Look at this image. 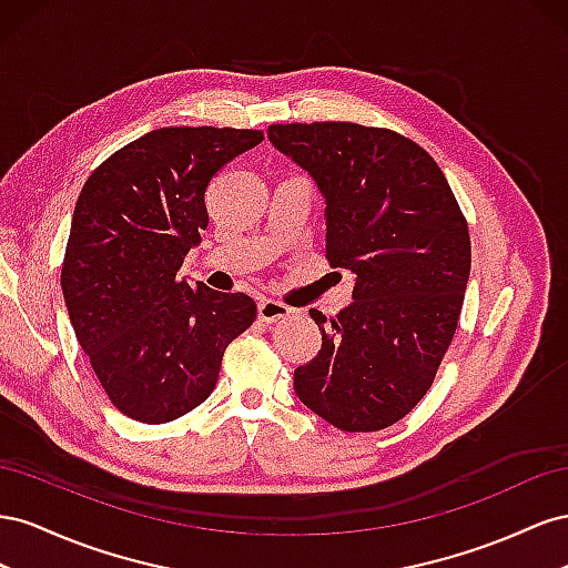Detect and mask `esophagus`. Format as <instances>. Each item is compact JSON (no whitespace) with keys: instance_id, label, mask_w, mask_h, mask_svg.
I'll return each mask as SVG.
<instances>
[{"instance_id":"34e87169","label":"esophagus","mask_w":568,"mask_h":568,"mask_svg":"<svg viewBox=\"0 0 568 568\" xmlns=\"http://www.w3.org/2000/svg\"><path fill=\"white\" fill-rule=\"evenodd\" d=\"M256 312H258V321H262V323H275V321L290 316V312H293V310H290V306L283 304V302L262 300L256 306Z\"/></svg>"}]
</instances>
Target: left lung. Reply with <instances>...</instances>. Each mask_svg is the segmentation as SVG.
Listing matches in <instances>:
<instances>
[{"label": "left lung", "instance_id": "obj_1", "mask_svg": "<svg viewBox=\"0 0 568 568\" xmlns=\"http://www.w3.org/2000/svg\"><path fill=\"white\" fill-rule=\"evenodd\" d=\"M273 148L326 197V258L354 273L352 304L312 310L321 349L295 368L297 397L347 433L383 430L430 390L455 337L471 237L435 159L387 128L268 125Z\"/></svg>", "mask_w": 568, "mask_h": 568}]
</instances>
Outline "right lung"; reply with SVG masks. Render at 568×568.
<instances>
[{
  "mask_svg": "<svg viewBox=\"0 0 568 568\" xmlns=\"http://www.w3.org/2000/svg\"><path fill=\"white\" fill-rule=\"evenodd\" d=\"M247 128H159L92 171L73 212L61 290L80 347L113 407L169 424L212 395L223 352L256 318L245 293L175 278L209 225L204 192Z\"/></svg>",
  "mask_w": 568,
  "mask_h": 568,
  "instance_id": "add662e5",
  "label": "right lung"
}]
</instances>
